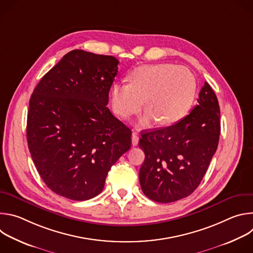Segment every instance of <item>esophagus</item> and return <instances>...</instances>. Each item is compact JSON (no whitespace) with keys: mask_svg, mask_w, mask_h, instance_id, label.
Listing matches in <instances>:
<instances>
[{"mask_svg":"<svg viewBox=\"0 0 253 253\" xmlns=\"http://www.w3.org/2000/svg\"><path fill=\"white\" fill-rule=\"evenodd\" d=\"M138 142H139V137L137 136L136 133L132 134V145L133 146H137L138 145Z\"/></svg>","mask_w":253,"mask_h":253,"instance_id":"esophagus-1","label":"esophagus"}]
</instances>
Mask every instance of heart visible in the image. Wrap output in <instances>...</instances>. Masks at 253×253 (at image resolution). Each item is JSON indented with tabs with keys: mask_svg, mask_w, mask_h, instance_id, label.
<instances>
[{
	"mask_svg": "<svg viewBox=\"0 0 253 253\" xmlns=\"http://www.w3.org/2000/svg\"><path fill=\"white\" fill-rule=\"evenodd\" d=\"M196 88L195 77L186 67L168 63L145 65L133 72L130 83L113 84L110 98L114 112L123 118L137 114L145 99L148 109L140 126L147 127L156 119L168 125L188 113Z\"/></svg>",
	"mask_w": 253,
	"mask_h": 253,
	"instance_id": "1",
	"label": "heart"
}]
</instances>
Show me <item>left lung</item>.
Segmentation results:
<instances>
[{
	"instance_id": "1",
	"label": "left lung",
	"mask_w": 253,
	"mask_h": 253,
	"mask_svg": "<svg viewBox=\"0 0 253 253\" xmlns=\"http://www.w3.org/2000/svg\"><path fill=\"white\" fill-rule=\"evenodd\" d=\"M198 105L174 125L141 133L139 147L145 153L139 181L143 193L160 203L190 195L200 184L218 146L220 109L205 82Z\"/></svg>"
}]
</instances>
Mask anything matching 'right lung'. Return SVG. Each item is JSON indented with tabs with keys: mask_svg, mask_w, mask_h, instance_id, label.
I'll return each mask as SVG.
<instances>
[{
	"mask_svg": "<svg viewBox=\"0 0 253 253\" xmlns=\"http://www.w3.org/2000/svg\"><path fill=\"white\" fill-rule=\"evenodd\" d=\"M118 64L113 56L73 50L30 98L28 147L56 194L77 201L97 196L112 165L131 147V130L106 106Z\"/></svg>",
	"mask_w": 253,
	"mask_h": 253,
	"instance_id": "add662e5",
	"label": "right lung"
}]
</instances>
